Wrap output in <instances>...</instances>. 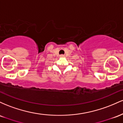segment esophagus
<instances>
[{"label": "esophagus", "instance_id": "1", "mask_svg": "<svg viewBox=\"0 0 123 123\" xmlns=\"http://www.w3.org/2000/svg\"><path fill=\"white\" fill-rule=\"evenodd\" d=\"M60 57H61V58L64 57V55H60Z\"/></svg>", "mask_w": 123, "mask_h": 123}]
</instances>
